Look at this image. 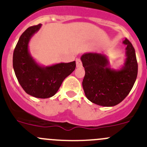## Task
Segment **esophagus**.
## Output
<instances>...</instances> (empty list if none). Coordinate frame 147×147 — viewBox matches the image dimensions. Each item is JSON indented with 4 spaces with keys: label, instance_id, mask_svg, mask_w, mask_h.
<instances>
[{
    "label": "esophagus",
    "instance_id": "1",
    "mask_svg": "<svg viewBox=\"0 0 147 147\" xmlns=\"http://www.w3.org/2000/svg\"><path fill=\"white\" fill-rule=\"evenodd\" d=\"M76 66L77 67H81L82 66V61H81V60L80 58L76 59Z\"/></svg>",
    "mask_w": 147,
    "mask_h": 147
}]
</instances>
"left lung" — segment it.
<instances>
[{
  "instance_id": "obj_1",
  "label": "left lung",
  "mask_w": 147,
  "mask_h": 147,
  "mask_svg": "<svg viewBox=\"0 0 147 147\" xmlns=\"http://www.w3.org/2000/svg\"><path fill=\"white\" fill-rule=\"evenodd\" d=\"M123 43L127 45V58L124 66L118 70L109 67L107 57L101 53H85L81 57L85 70L83 90L92 103L104 107L115 106L123 101L132 89L138 72L135 50L127 38Z\"/></svg>"
}]
</instances>
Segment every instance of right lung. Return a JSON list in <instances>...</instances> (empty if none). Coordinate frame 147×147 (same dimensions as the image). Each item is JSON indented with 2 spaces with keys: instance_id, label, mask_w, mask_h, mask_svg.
Masks as SVG:
<instances>
[{
  "instance_id": "1",
  "label": "right lung",
  "mask_w": 147,
  "mask_h": 147,
  "mask_svg": "<svg viewBox=\"0 0 147 147\" xmlns=\"http://www.w3.org/2000/svg\"><path fill=\"white\" fill-rule=\"evenodd\" d=\"M41 24L28 28L15 47L13 66L20 86L26 93L37 98H49L58 91L63 80L75 69V61L51 66H40L31 57L28 43Z\"/></svg>"
}]
</instances>
